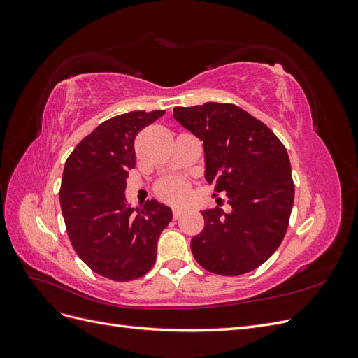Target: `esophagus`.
I'll list each match as a JSON object with an SVG mask.
<instances>
[{
  "mask_svg": "<svg viewBox=\"0 0 358 358\" xmlns=\"http://www.w3.org/2000/svg\"><path fill=\"white\" fill-rule=\"evenodd\" d=\"M182 213H183L182 208H173V218L175 220H178Z\"/></svg>",
  "mask_w": 358,
  "mask_h": 358,
  "instance_id": "1",
  "label": "esophagus"
}]
</instances>
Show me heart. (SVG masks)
<instances>
[{"instance_id":"heart-1","label":"heart","mask_w":358,"mask_h":358,"mask_svg":"<svg viewBox=\"0 0 358 358\" xmlns=\"http://www.w3.org/2000/svg\"><path fill=\"white\" fill-rule=\"evenodd\" d=\"M189 189V183L183 179H167L157 187V194L166 201L178 203L185 199Z\"/></svg>"}]
</instances>
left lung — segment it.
I'll list each match as a JSON object with an SVG mask.
<instances>
[{"label": "left lung", "mask_w": 358, "mask_h": 358, "mask_svg": "<svg viewBox=\"0 0 358 358\" xmlns=\"http://www.w3.org/2000/svg\"><path fill=\"white\" fill-rule=\"evenodd\" d=\"M173 117L204 148V178L225 191L230 212H201L204 229L192 237L197 263L212 273L237 276L262 266L279 248L294 203L285 146L275 133L229 103L175 107Z\"/></svg>", "instance_id": "8db88e82"}]
</instances>
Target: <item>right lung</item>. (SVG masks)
Here are the masks:
<instances>
[{
  "instance_id": "right-lung-1",
  "label": "right lung",
  "mask_w": 358,
  "mask_h": 358,
  "mask_svg": "<svg viewBox=\"0 0 358 358\" xmlns=\"http://www.w3.org/2000/svg\"><path fill=\"white\" fill-rule=\"evenodd\" d=\"M164 110L107 119L74 148L64 167L59 201L76 254L95 273L116 282L146 275L157 259L171 209L157 200L129 208L128 170L136 166L134 138Z\"/></svg>"
}]
</instances>
